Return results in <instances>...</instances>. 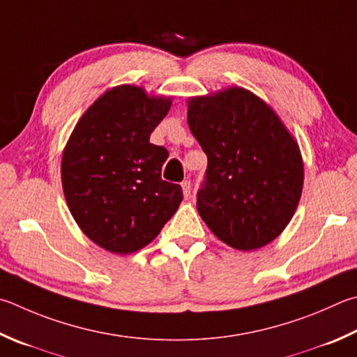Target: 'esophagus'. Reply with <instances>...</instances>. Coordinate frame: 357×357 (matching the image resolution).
I'll return each mask as SVG.
<instances>
[{"mask_svg":"<svg viewBox=\"0 0 357 357\" xmlns=\"http://www.w3.org/2000/svg\"><path fill=\"white\" fill-rule=\"evenodd\" d=\"M183 193H184V198L185 199H189L190 198V192H192V184H190V181H184L183 184Z\"/></svg>","mask_w":357,"mask_h":357,"instance_id":"34e87169","label":"esophagus"}]
</instances>
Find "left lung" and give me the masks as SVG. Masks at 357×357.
Wrapping results in <instances>:
<instances>
[{"mask_svg": "<svg viewBox=\"0 0 357 357\" xmlns=\"http://www.w3.org/2000/svg\"><path fill=\"white\" fill-rule=\"evenodd\" d=\"M187 123L207 156L197 207L213 236L238 251L273 242L300 203V146L273 109L232 86L187 101Z\"/></svg>", "mask_w": 357, "mask_h": 357, "instance_id": "1", "label": "left lung"}]
</instances>
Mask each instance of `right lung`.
<instances>
[{"label": "right lung", "mask_w": 357, "mask_h": 357, "mask_svg": "<svg viewBox=\"0 0 357 357\" xmlns=\"http://www.w3.org/2000/svg\"><path fill=\"white\" fill-rule=\"evenodd\" d=\"M170 107V96L121 84L89 106L63 148L62 189L71 215L114 255L153 242L183 201L181 185L160 178L168 151L150 142Z\"/></svg>", "instance_id": "1"}]
</instances>
